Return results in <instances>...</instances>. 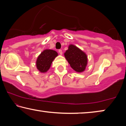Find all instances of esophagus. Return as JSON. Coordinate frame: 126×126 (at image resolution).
<instances>
[{
	"instance_id": "1",
	"label": "esophagus",
	"mask_w": 126,
	"mask_h": 126,
	"mask_svg": "<svg viewBox=\"0 0 126 126\" xmlns=\"http://www.w3.org/2000/svg\"><path fill=\"white\" fill-rule=\"evenodd\" d=\"M58 52L59 53V54H60L61 55H62L63 54V52H62V50H61V49H59V50H58Z\"/></svg>"
}]
</instances>
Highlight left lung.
Wrapping results in <instances>:
<instances>
[{"label":"left lung","mask_w":126,"mask_h":126,"mask_svg":"<svg viewBox=\"0 0 126 126\" xmlns=\"http://www.w3.org/2000/svg\"><path fill=\"white\" fill-rule=\"evenodd\" d=\"M68 62L77 72H83L87 64V56L86 53L76 46L71 44L64 53Z\"/></svg>","instance_id":"1"}]
</instances>
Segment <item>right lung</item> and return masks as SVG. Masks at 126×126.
I'll list each match as a JSON object with an SVG mask.
<instances>
[{"label":"right lung","instance_id":"right-lung-1","mask_svg":"<svg viewBox=\"0 0 126 126\" xmlns=\"http://www.w3.org/2000/svg\"><path fill=\"white\" fill-rule=\"evenodd\" d=\"M58 55L55 50L46 49L41 53L36 62L37 69L42 73H45L49 69L52 62Z\"/></svg>","mask_w":126,"mask_h":126}]
</instances>
